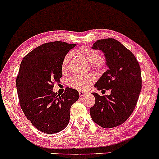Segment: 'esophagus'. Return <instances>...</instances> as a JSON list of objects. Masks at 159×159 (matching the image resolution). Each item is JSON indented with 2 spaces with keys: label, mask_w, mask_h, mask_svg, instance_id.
I'll use <instances>...</instances> for the list:
<instances>
[{
  "label": "esophagus",
  "mask_w": 159,
  "mask_h": 159,
  "mask_svg": "<svg viewBox=\"0 0 159 159\" xmlns=\"http://www.w3.org/2000/svg\"><path fill=\"white\" fill-rule=\"evenodd\" d=\"M85 94H86V92H81V91H80V92H79V94H80V97H83V96H84Z\"/></svg>",
  "instance_id": "obj_1"
}]
</instances>
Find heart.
<instances>
[{"label": "heart", "instance_id": "b5f03b06", "mask_svg": "<svg viewBox=\"0 0 159 159\" xmlns=\"http://www.w3.org/2000/svg\"><path fill=\"white\" fill-rule=\"evenodd\" d=\"M78 54L87 60L89 63H92V67L95 70L102 71L107 66V61L104 57L100 56L99 52L89 46H82L78 50ZM71 58V53H67L64 57L61 62V70L66 72L68 69L69 62ZM94 77L92 75L80 76L75 75L68 80V85L71 88L79 91H86L89 85L94 82Z\"/></svg>", "mask_w": 159, "mask_h": 159}]
</instances>
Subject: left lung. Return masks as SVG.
Segmentation results:
<instances>
[{
	"label": "left lung",
	"instance_id": "8db88e82",
	"mask_svg": "<svg viewBox=\"0 0 159 159\" xmlns=\"http://www.w3.org/2000/svg\"><path fill=\"white\" fill-rule=\"evenodd\" d=\"M92 48L104 53L109 67L94 87L110 90V94L92 93L95 103L90 108L91 116L101 127H116L129 118L136 107L142 88L140 67L133 53L113 38L97 40Z\"/></svg>",
	"mask_w": 159,
	"mask_h": 159
}]
</instances>
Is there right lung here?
Instances as JSON below:
<instances>
[{
    "label": "right lung",
    "instance_id": "obj_1",
    "mask_svg": "<svg viewBox=\"0 0 159 159\" xmlns=\"http://www.w3.org/2000/svg\"><path fill=\"white\" fill-rule=\"evenodd\" d=\"M76 44L62 41L46 43L23 58L16 80L19 104L27 119L46 134L67 127L70 107L79 98L76 89L67 87L61 95L53 92L62 76L64 57Z\"/></svg>",
    "mask_w": 159,
    "mask_h": 159
}]
</instances>
